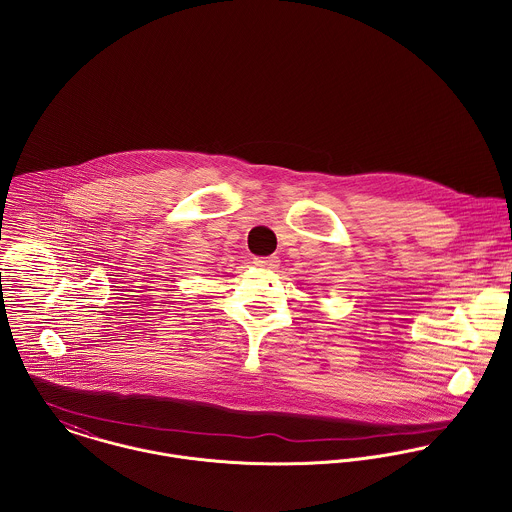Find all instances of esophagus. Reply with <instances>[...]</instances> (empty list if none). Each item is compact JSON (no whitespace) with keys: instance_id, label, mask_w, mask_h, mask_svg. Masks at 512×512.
Returning a JSON list of instances; mask_svg holds the SVG:
<instances>
[{"instance_id":"obj_1","label":"esophagus","mask_w":512,"mask_h":512,"mask_svg":"<svg viewBox=\"0 0 512 512\" xmlns=\"http://www.w3.org/2000/svg\"><path fill=\"white\" fill-rule=\"evenodd\" d=\"M257 267H261V269H277L279 267V257H275V255H271V257H255V261H253Z\"/></svg>"}]
</instances>
